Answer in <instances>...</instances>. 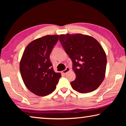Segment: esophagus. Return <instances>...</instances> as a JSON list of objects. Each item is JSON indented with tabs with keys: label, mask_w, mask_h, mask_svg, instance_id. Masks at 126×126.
Masks as SVG:
<instances>
[{
	"label": "esophagus",
	"mask_w": 126,
	"mask_h": 126,
	"mask_svg": "<svg viewBox=\"0 0 126 126\" xmlns=\"http://www.w3.org/2000/svg\"><path fill=\"white\" fill-rule=\"evenodd\" d=\"M70 70H71V69H70V68L69 67H67L65 70H64V71H62V74H65L66 73H67V72H69Z\"/></svg>",
	"instance_id": "1"
}]
</instances>
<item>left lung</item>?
<instances>
[{"label": "left lung", "instance_id": "1", "mask_svg": "<svg viewBox=\"0 0 126 126\" xmlns=\"http://www.w3.org/2000/svg\"><path fill=\"white\" fill-rule=\"evenodd\" d=\"M59 41L73 63L76 79L71 82L80 93L93 92L105 77L106 54L99 42L91 36L76 34H61Z\"/></svg>", "mask_w": 126, "mask_h": 126}]
</instances>
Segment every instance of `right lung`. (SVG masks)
<instances>
[{
	"mask_svg": "<svg viewBox=\"0 0 126 126\" xmlns=\"http://www.w3.org/2000/svg\"><path fill=\"white\" fill-rule=\"evenodd\" d=\"M58 35H48L38 38L27 46L20 62V72L25 86L38 96L52 93L61 77L55 73L49 56L58 42Z\"/></svg>",
	"mask_w": 126,
	"mask_h": 126,
	"instance_id": "add662e5",
	"label": "right lung"
}]
</instances>
